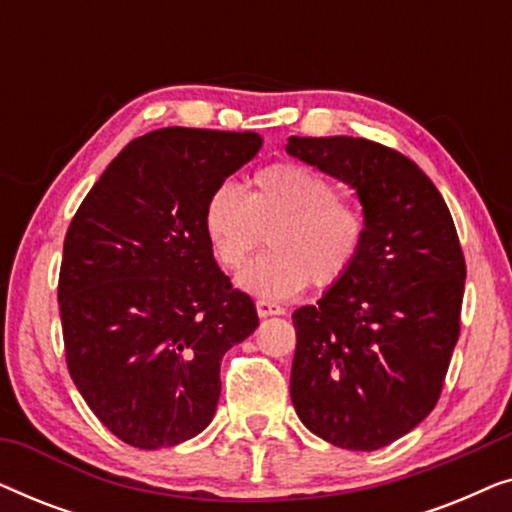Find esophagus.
Instances as JSON below:
<instances>
[{
	"label": "esophagus",
	"mask_w": 512,
	"mask_h": 512,
	"mask_svg": "<svg viewBox=\"0 0 512 512\" xmlns=\"http://www.w3.org/2000/svg\"><path fill=\"white\" fill-rule=\"evenodd\" d=\"M256 312H258V317H272V314H284V307L272 303V300H258Z\"/></svg>",
	"instance_id": "1"
}]
</instances>
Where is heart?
Returning <instances> with one entry per match:
<instances>
[{
  "mask_svg": "<svg viewBox=\"0 0 512 512\" xmlns=\"http://www.w3.org/2000/svg\"><path fill=\"white\" fill-rule=\"evenodd\" d=\"M202 228L223 268L235 270L268 233L270 249L254 258L237 286L261 298H291L314 282L338 284L366 244V214L342 200L333 181L298 163H275L254 174L251 191L216 186Z\"/></svg>",
  "mask_w": 512,
  "mask_h": 512,
  "instance_id": "heart-1",
  "label": "heart"
}]
</instances>
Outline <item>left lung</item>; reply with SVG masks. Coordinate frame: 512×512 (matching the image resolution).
<instances>
[{
    "mask_svg": "<svg viewBox=\"0 0 512 512\" xmlns=\"http://www.w3.org/2000/svg\"><path fill=\"white\" fill-rule=\"evenodd\" d=\"M286 153L354 188L368 235L354 268L293 312L291 401L342 450L394 443L436 408L459 340L466 263L433 181L363 137H291Z\"/></svg>",
    "mask_w": 512,
    "mask_h": 512,
    "instance_id": "1",
    "label": "left lung"
}]
</instances>
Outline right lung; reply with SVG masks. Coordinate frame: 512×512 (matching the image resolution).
<instances>
[{
    "label": "right lung",
    "mask_w": 512,
    "mask_h": 512,
    "mask_svg": "<svg viewBox=\"0 0 512 512\" xmlns=\"http://www.w3.org/2000/svg\"><path fill=\"white\" fill-rule=\"evenodd\" d=\"M256 132L163 128L132 139L69 223L58 303L69 375L139 450L205 431L221 359L258 314L214 261L209 193L261 151Z\"/></svg>",
    "instance_id": "1"
}]
</instances>
